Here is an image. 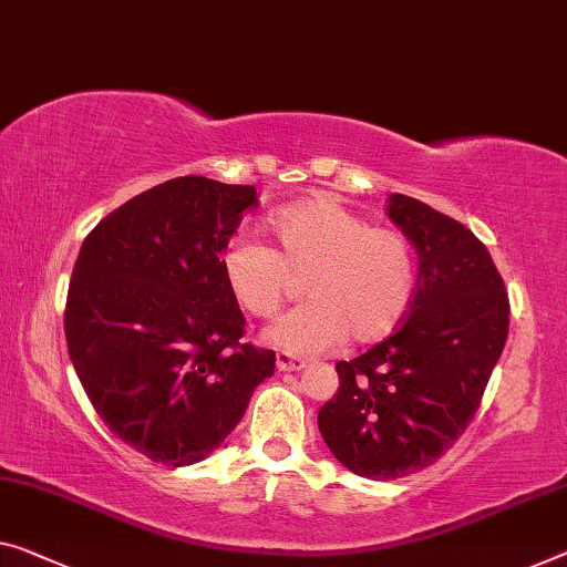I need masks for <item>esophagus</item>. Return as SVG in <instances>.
Wrapping results in <instances>:
<instances>
[{
	"label": "esophagus",
	"mask_w": 567,
	"mask_h": 567,
	"mask_svg": "<svg viewBox=\"0 0 567 567\" xmlns=\"http://www.w3.org/2000/svg\"><path fill=\"white\" fill-rule=\"evenodd\" d=\"M303 364H307V362H303L301 357L291 354V352H278L276 354V368L278 370H289L291 372V370H301Z\"/></svg>",
	"instance_id": "34e87169"
}]
</instances>
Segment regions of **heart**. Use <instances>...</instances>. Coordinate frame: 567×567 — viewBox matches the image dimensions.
I'll return each instance as SVG.
<instances>
[{
	"label": "heart",
	"mask_w": 567,
	"mask_h": 567,
	"mask_svg": "<svg viewBox=\"0 0 567 567\" xmlns=\"http://www.w3.org/2000/svg\"><path fill=\"white\" fill-rule=\"evenodd\" d=\"M274 248L248 235L225 243L220 266L233 299L256 319L286 309L299 281L309 301L271 329V342L317 352L352 337L370 344L403 321L415 291L411 240L388 225H368L334 195L284 207L271 220Z\"/></svg>",
	"instance_id": "heart-1"
}]
</instances>
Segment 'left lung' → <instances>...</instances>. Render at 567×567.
I'll return each mask as SVG.
<instances>
[{"label":"left lung","instance_id":"8db88e82","mask_svg":"<svg viewBox=\"0 0 567 567\" xmlns=\"http://www.w3.org/2000/svg\"><path fill=\"white\" fill-rule=\"evenodd\" d=\"M390 220L417 250V284L395 334L350 362L317 415L350 472L400 478L464 435L509 332V296L489 250L454 217L393 195Z\"/></svg>","mask_w":567,"mask_h":567}]
</instances>
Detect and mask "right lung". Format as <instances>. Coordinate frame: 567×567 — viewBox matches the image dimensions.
Returning <instances> with one entry per match:
<instances>
[{"mask_svg":"<svg viewBox=\"0 0 567 567\" xmlns=\"http://www.w3.org/2000/svg\"><path fill=\"white\" fill-rule=\"evenodd\" d=\"M256 187L162 182L85 235L65 301L68 354L111 433L156 464L203 461L240 423L276 352L243 342L220 256Z\"/></svg>","mask_w":567,"mask_h":567,"instance_id":"add662e5","label":"right lung"}]
</instances>
